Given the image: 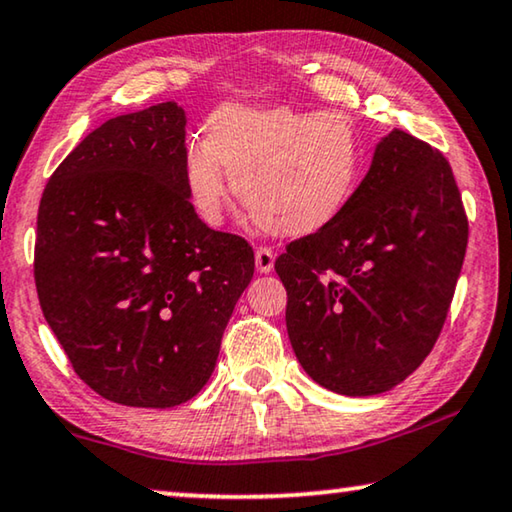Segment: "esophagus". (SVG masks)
<instances>
[{
    "label": "esophagus",
    "instance_id": "obj_1",
    "mask_svg": "<svg viewBox=\"0 0 512 512\" xmlns=\"http://www.w3.org/2000/svg\"><path fill=\"white\" fill-rule=\"evenodd\" d=\"M274 268V251L270 247H256V270L272 272Z\"/></svg>",
    "mask_w": 512,
    "mask_h": 512
}]
</instances>
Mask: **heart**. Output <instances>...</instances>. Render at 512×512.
Instances as JSON below:
<instances>
[{"mask_svg": "<svg viewBox=\"0 0 512 512\" xmlns=\"http://www.w3.org/2000/svg\"><path fill=\"white\" fill-rule=\"evenodd\" d=\"M360 140L339 113L291 108H221L205 140L184 157V182L198 214L219 224L231 184L261 231L281 238L328 224L351 201L360 177Z\"/></svg>", "mask_w": 512, "mask_h": 512, "instance_id": "1", "label": "heart"}]
</instances>
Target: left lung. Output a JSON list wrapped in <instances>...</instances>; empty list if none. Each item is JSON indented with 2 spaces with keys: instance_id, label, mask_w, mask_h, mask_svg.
<instances>
[{
  "instance_id": "8db88e82",
  "label": "left lung",
  "mask_w": 512,
  "mask_h": 512,
  "mask_svg": "<svg viewBox=\"0 0 512 512\" xmlns=\"http://www.w3.org/2000/svg\"><path fill=\"white\" fill-rule=\"evenodd\" d=\"M466 242L448 159L411 133H388L344 210L274 261L302 369L348 397L404 381L441 335Z\"/></svg>"
}]
</instances>
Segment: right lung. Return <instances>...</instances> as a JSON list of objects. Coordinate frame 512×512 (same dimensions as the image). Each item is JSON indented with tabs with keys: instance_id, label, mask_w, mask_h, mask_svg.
<instances>
[{
	"instance_id": "right-lung-1",
	"label": "right lung",
	"mask_w": 512,
	"mask_h": 512,
	"mask_svg": "<svg viewBox=\"0 0 512 512\" xmlns=\"http://www.w3.org/2000/svg\"><path fill=\"white\" fill-rule=\"evenodd\" d=\"M175 101L94 129L50 175L34 281L73 372L103 399L170 409L201 392L254 249L198 219Z\"/></svg>"
}]
</instances>
